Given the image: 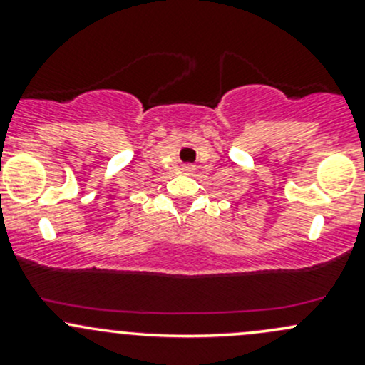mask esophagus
I'll return each instance as SVG.
<instances>
[{
  "label": "esophagus",
  "mask_w": 365,
  "mask_h": 365,
  "mask_svg": "<svg viewBox=\"0 0 365 365\" xmlns=\"http://www.w3.org/2000/svg\"><path fill=\"white\" fill-rule=\"evenodd\" d=\"M183 170H185V171H187V173H190V171H192V170H194V168H192V166H190V165H187V166H183Z\"/></svg>",
  "instance_id": "1"
}]
</instances>
